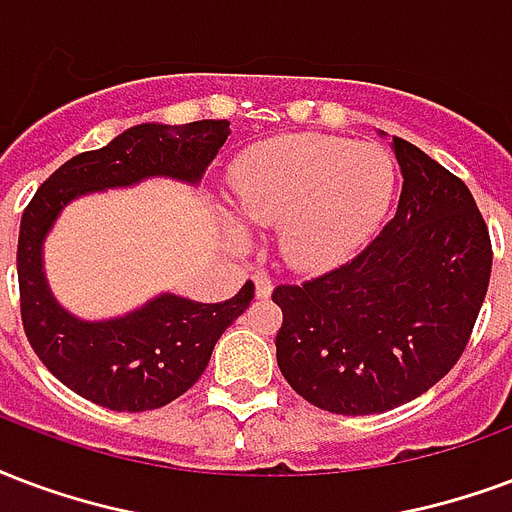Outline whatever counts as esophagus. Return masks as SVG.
Returning <instances> with one entry per match:
<instances>
[{"mask_svg": "<svg viewBox=\"0 0 512 512\" xmlns=\"http://www.w3.org/2000/svg\"><path fill=\"white\" fill-rule=\"evenodd\" d=\"M271 290H274V285H271V276L263 274V271H257V274H255L257 298H268V295H271Z\"/></svg>", "mask_w": 512, "mask_h": 512, "instance_id": "obj_1", "label": "esophagus"}]
</instances>
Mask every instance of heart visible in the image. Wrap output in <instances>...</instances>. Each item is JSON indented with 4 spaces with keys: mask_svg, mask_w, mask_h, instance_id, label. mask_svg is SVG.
<instances>
[{
    "mask_svg": "<svg viewBox=\"0 0 512 512\" xmlns=\"http://www.w3.org/2000/svg\"><path fill=\"white\" fill-rule=\"evenodd\" d=\"M396 192V162L374 143L282 135L233 165L238 211L282 222V252L298 268H331L372 236Z\"/></svg>",
    "mask_w": 512,
    "mask_h": 512,
    "instance_id": "heart-1",
    "label": "heart"
}]
</instances>
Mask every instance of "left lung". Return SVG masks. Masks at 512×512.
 <instances>
[{"label": "left lung", "instance_id": "8db88e82", "mask_svg": "<svg viewBox=\"0 0 512 512\" xmlns=\"http://www.w3.org/2000/svg\"><path fill=\"white\" fill-rule=\"evenodd\" d=\"M399 208L342 266L276 285V363L298 396L336 415L418 399L456 366L491 279V238L467 184L393 138Z\"/></svg>", "mask_w": 512, "mask_h": 512}]
</instances>
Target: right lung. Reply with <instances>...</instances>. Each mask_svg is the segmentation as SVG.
Wrapping results in <instances>:
<instances>
[{
	"label": "right lung",
	"instance_id": "right-lung-1",
	"mask_svg": "<svg viewBox=\"0 0 512 512\" xmlns=\"http://www.w3.org/2000/svg\"><path fill=\"white\" fill-rule=\"evenodd\" d=\"M230 121L138 124L108 146L83 151L54 170L34 192L18 233V293L21 323L45 369L70 391L116 412L165 407L187 393L225 328L255 298L246 282L225 304H198L160 295L138 312L105 323L75 320L45 285L43 238L67 203L83 192L127 187L146 176H173L198 184L222 143Z\"/></svg>",
	"mask_w": 512,
	"mask_h": 512
}]
</instances>
